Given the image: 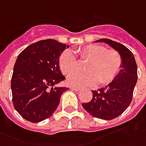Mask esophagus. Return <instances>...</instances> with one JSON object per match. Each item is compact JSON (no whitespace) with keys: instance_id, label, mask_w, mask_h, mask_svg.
Instances as JSON below:
<instances>
[{"instance_id":"34e87169","label":"esophagus","mask_w":146,"mask_h":146,"mask_svg":"<svg viewBox=\"0 0 146 146\" xmlns=\"http://www.w3.org/2000/svg\"><path fill=\"white\" fill-rule=\"evenodd\" d=\"M70 89H72V90H74V91H78V90H79V89H78V88H76V87H71Z\"/></svg>"}]
</instances>
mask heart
<instances>
[{
    "instance_id": "1",
    "label": "heart",
    "mask_w": 146,
    "mask_h": 146,
    "mask_svg": "<svg viewBox=\"0 0 146 146\" xmlns=\"http://www.w3.org/2000/svg\"><path fill=\"white\" fill-rule=\"evenodd\" d=\"M82 60H88L85 65L86 72H74L70 74L67 82L73 87H86L98 82L106 85L112 82L121 69L122 59L117 51L107 50L104 46L90 44L78 50ZM59 67L64 74H69L77 68L74 54L66 50L60 54Z\"/></svg>"
}]
</instances>
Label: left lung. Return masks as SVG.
I'll return each mask as SVG.
<instances>
[{
    "instance_id": "8db88e82",
    "label": "left lung",
    "mask_w": 146,
    "mask_h": 146,
    "mask_svg": "<svg viewBox=\"0 0 146 146\" xmlns=\"http://www.w3.org/2000/svg\"><path fill=\"white\" fill-rule=\"evenodd\" d=\"M117 51L122 59L121 69L114 79L104 88L92 90V100L82 107L92 117L109 121L117 117L129 107L138 80L137 64L134 54L125 46L109 39H100Z\"/></svg>"
}]
</instances>
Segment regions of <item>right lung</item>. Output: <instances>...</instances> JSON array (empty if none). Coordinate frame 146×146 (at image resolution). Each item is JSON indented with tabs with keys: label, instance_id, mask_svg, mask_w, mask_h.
Returning <instances> with one entry per match:
<instances>
[{
	"label": "right lung",
	"instance_id": "obj_1",
	"mask_svg": "<svg viewBox=\"0 0 146 146\" xmlns=\"http://www.w3.org/2000/svg\"><path fill=\"white\" fill-rule=\"evenodd\" d=\"M69 46L54 39L34 42L19 54L14 65L11 88L15 109L27 121L50 117L60 104L66 87H54L65 77L59 58Z\"/></svg>",
	"mask_w": 146,
	"mask_h": 146
}]
</instances>
